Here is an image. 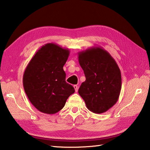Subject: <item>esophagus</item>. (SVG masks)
Segmentation results:
<instances>
[{
    "label": "esophagus",
    "instance_id": "esophagus-1",
    "mask_svg": "<svg viewBox=\"0 0 150 150\" xmlns=\"http://www.w3.org/2000/svg\"><path fill=\"white\" fill-rule=\"evenodd\" d=\"M73 87H74V88H75V92H77V91H78V86L77 85H75L74 86H73Z\"/></svg>",
    "mask_w": 150,
    "mask_h": 150
}]
</instances>
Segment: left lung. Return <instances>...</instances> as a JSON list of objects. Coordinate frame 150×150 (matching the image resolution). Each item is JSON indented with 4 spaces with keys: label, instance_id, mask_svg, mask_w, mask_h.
Wrapping results in <instances>:
<instances>
[{
    "label": "left lung",
    "instance_id": "obj_1",
    "mask_svg": "<svg viewBox=\"0 0 150 150\" xmlns=\"http://www.w3.org/2000/svg\"><path fill=\"white\" fill-rule=\"evenodd\" d=\"M78 55L86 77L79 94L90 111L105 112L118 100L122 87L120 70L115 59L103 47L88 48L79 52Z\"/></svg>",
    "mask_w": 150,
    "mask_h": 150
}]
</instances>
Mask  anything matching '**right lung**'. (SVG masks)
Listing matches in <instances>:
<instances>
[{
    "label": "right lung",
    "mask_w": 150,
    "mask_h": 150,
    "mask_svg": "<svg viewBox=\"0 0 150 150\" xmlns=\"http://www.w3.org/2000/svg\"><path fill=\"white\" fill-rule=\"evenodd\" d=\"M69 50L54 43L42 46L30 61L23 75L24 91L35 108L53 115L62 110L69 96L75 93L65 81L63 65Z\"/></svg>",
    "instance_id": "add662e5"
}]
</instances>
